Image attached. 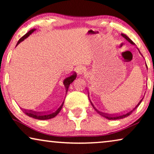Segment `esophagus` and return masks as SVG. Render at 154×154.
I'll list each match as a JSON object with an SVG mask.
<instances>
[{
    "mask_svg": "<svg viewBox=\"0 0 154 154\" xmlns=\"http://www.w3.org/2000/svg\"><path fill=\"white\" fill-rule=\"evenodd\" d=\"M85 68L82 66H79L77 68V72L79 74H83V73H85Z\"/></svg>",
    "mask_w": 154,
    "mask_h": 154,
    "instance_id": "1",
    "label": "esophagus"
}]
</instances>
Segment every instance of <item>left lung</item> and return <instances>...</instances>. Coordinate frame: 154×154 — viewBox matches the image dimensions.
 Wrapping results in <instances>:
<instances>
[{"label": "left lung", "instance_id": "1", "mask_svg": "<svg viewBox=\"0 0 154 154\" xmlns=\"http://www.w3.org/2000/svg\"><path fill=\"white\" fill-rule=\"evenodd\" d=\"M121 35H122V37H125V39H127V41H128V42H130L131 44H132V45H134V42H132V41H131V39H129V38L128 37H127V35H124V34H121ZM146 67H147V66H146ZM143 98L141 100H140V102H139V103H138V105H137V106H136V107H134V109H132V110H131V111H130V112H127V114H125V115H107V114H104V113H102V112H100L97 111V109L95 108V107H94V106H93V104H92V103H91V105H93V107H94V109H95V110H96V111H97V112H98V113H100V115H102V116L105 117V118L108 119H109V120H111V119H112V120H113V119H122V118H125V117H128V116H129V115H131V114L133 112V111H134V110H135V109L137 108V107H138V106H139V105H140V103H141V101H142V100H143Z\"/></svg>", "mask_w": 154, "mask_h": 154}]
</instances>
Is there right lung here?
<instances>
[{"instance_id": "1", "label": "right lung", "mask_w": 154, "mask_h": 154, "mask_svg": "<svg viewBox=\"0 0 154 154\" xmlns=\"http://www.w3.org/2000/svg\"><path fill=\"white\" fill-rule=\"evenodd\" d=\"M35 30V29H31V30H29L27 33H26L25 35L23 36V37H22L20 39H19V41L17 42V45H18V44L20 43L22 41H23L25 38H27V37H28V36L30 35V34L32 33ZM75 78H76V73H74L72 75H71V76L66 78V79L63 81V85H64V86L66 88V93L68 91V89H69V85L71 84V83H72L73 81H74V80L75 79ZM63 105V103L61 104V106H60L55 112H51V113H49V114H46V115L40 114V112H33L32 110L27 111V110H25V111H23V112L27 115V116L32 117V118H35L37 119H40V120H45V119H51V118H53V117L57 116L58 114L59 113V112L61 111V108H62Z\"/></svg>"}]
</instances>
